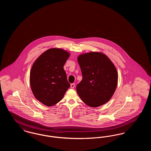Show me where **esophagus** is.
Here are the masks:
<instances>
[{
  "label": "esophagus",
  "mask_w": 151,
  "mask_h": 151,
  "mask_svg": "<svg viewBox=\"0 0 151 151\" xmlns=\"http://www.w3.org/2000/svg\"><path fill=\"white\" fill-rule=\"evenodd\" d=\"M74 87H75V84H74V83H72V84H71V88H73Z\"/></svg>",
  "instance_id": "obj_1"
}]
</instances>
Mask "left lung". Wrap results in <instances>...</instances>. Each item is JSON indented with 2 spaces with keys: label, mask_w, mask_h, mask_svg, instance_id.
Wrapping results in <instances>:
<instances>
[{
  "label": "left lung",
  "mask_w": 151,
  "mask_h": 151,
  "mask_svg": "<svg viewBox=\"0 0 151 151\" xmlns=\"http://www.w3.org/2000/svg\"><path fill=\"white\" fill-rule=\"evenodd\" d=\"M83 79L76 86L82 101L92 108L106 104L115 92L118 73L115 65L103 53L90 52L78 58Z\"/></svg>",
  "instance_id": "left-lung-1"
}]
</instances>
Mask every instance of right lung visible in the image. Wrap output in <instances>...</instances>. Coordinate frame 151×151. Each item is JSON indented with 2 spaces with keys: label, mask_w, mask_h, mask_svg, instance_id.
<instances>
[{
  "label": "right lung",
  "mask_w": 151,
  "mask_h": 151,
  "mask_svg": "<svg viewBox=\"0 0 151 151\" xmlns=\"http://www.w3.org/2000/svg\"><path fill=\"white\" fill-rule=\"evenodd\" d=\"M70 53L61 49L45 51L34 62L30 73V84L37 100L51 106L62 99L70 88L63 66Z\"/></svg>",
  "instance_id": "obj_1"
}]
</instances>
